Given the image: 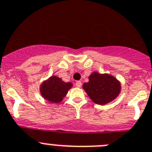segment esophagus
<instances>
[{
    "mask_svg": "<svg viewBox=\"0 0 152 152\" xmlns=\"http://www.w3.org/2000/svg\"><path fill=\"white\" fill-rule=\"evenodd\" d=\"M76 86L78 87V88H80L82 86V83L80 81H76Z\"/></svg>",
    "mask_w": 152,
    "mask_h": 152,
    "instance_id": "34e87169",
    "label": "esophagus"
}]
</instances>
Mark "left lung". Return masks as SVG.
Instances as JSON below:
<instances>
[{
    "mask_svg": "<svg viewBox=\"0 0 152 152\" xmlns=\"http://www.w3.org/2000/svg\"><path fill=\"white\" fill-rule=\"evenodd\" d=\"M89 81L83 84V88L93 102L105 104L115 99L120 92V82L108 74L94 72L88 77Z\"/></svg>",
    "mask_w": 152,
    "mask_h": 152,
    "instance_id": "left-lung-1",
    "label": "left lung"
}]
</instances>
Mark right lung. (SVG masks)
Here are the masks:
<instances>
[{
  "label": "right lung",
  "mask_w": 152,
  "mask_h": 152,
  "mask_svg": "<svg viewBox=\"0 0 152 152\" xmlns=\"http://www.w3.org/2000/svg\"><path fill=\"white\" fill-rule=\"evenodd\" d=\"M73 86L71 83H64L61 78L51 76L42 85L41 94L45 99L51 103H59L66 96L68 90Z\"/></svg>",
  "instance_id": "1"
}]
</instances>
